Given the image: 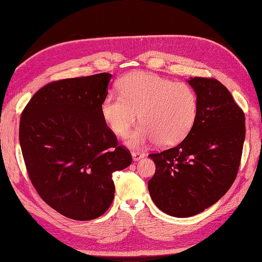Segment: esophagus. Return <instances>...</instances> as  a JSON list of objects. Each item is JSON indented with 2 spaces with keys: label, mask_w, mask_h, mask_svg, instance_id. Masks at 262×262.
<instances>
[{
  "label": "esophagus",
  "mask_w": 262,
  "mask_h": 262,
  "mask_svg": "<svg viewBox=\"0 0 262 262\" xmlns=\"http://www.w3.org/2000/svg\"><path fill=\"white\" fill-rule=\"evenodd\" d=\"M144 157V154L143 153H140V152H136V150H133L132 152V158L133 161H140L141 158Z\"/></svg>",
  "instance_id": "esophagus-1"
}]
</instances>
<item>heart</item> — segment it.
<instances>
[{
    "label": "heart",
    "mask_w": 262,
    "mask_h": 262,
    "mask_svg": "<svg viewBox=\"0 0 262 262\" xmlns=\"http://www.w3.org/2000/svg\"><path fill=\"white\" fill-rule=\"evenodd\" d=\"M119 94H108L100 114L119 137L128 134L126 144L142 147L150 142L161 146L177 144L195 123L199 101L195 91L184 82H173L150 72L132 71L118 83Z\"/></svg>",
    "instance_id": "heart-1"
}]
</instances>
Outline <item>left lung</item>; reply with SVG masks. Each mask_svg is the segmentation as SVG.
<instances>
[{"label":"left lung","instance_id":"1","mask_svg":"<svg viewBox=\"0 0 262 262\" xmlns=\"http://www.w3.org/2000/svg\"><path fill=\"white\" fill-rule=\"evenodd\" d=\"M199 109L194 125L176 146L152 153L156 166L148 191L156 207L176 217L203 212L236 179L246 134L245 115L213 77H191Z\"/></svg>","mask_w":262,"mask_h":262}]
</instances>
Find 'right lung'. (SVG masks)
Instances as JSON below:
<instances>
[{"mask_svg":"<svg viewBox=\"0 0 262 262\" xmlns=\"http://www.w3.org/2000/svg\"><path fill=\"white\" fill-rule=\"evenodd\" d=\"M110 80L112 74L99 73L51 82L21 113L19 142L31 184L72 220L102 215L115 196L113 173L132 163L100 114Z\"/></svg>","mask_w":262,"mask_h":262,"instance_id":"right-lung-1","label":"right lung"}]
</instances>
